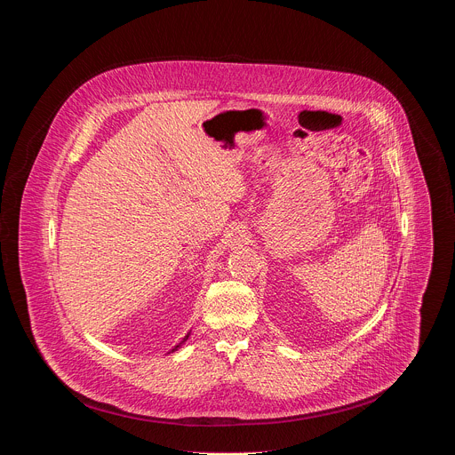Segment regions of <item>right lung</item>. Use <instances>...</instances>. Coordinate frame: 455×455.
I'll return each instance as SVG.
<instances>
[{
    "instance_id": "1",
    "label": "right lung",
    "mask_w": 455,
    "mask_h": 455,
    "mask_svg": "<svg viewBox=\"0 0 455 455\" xmlns=\"http://www.w3.org/2000/svg\"><path fill=\"white\" fill-rule=\"evenodd\" d=\"M188 335H190V333H188ZM188 335H187V337H185V339H183V340H181V342H180V344H178V346H176V347H174V349H172V351H178V349H180V347H181V346H183V344H185V342H187V339H188Z\"/></svg>"
}]
</instances>
